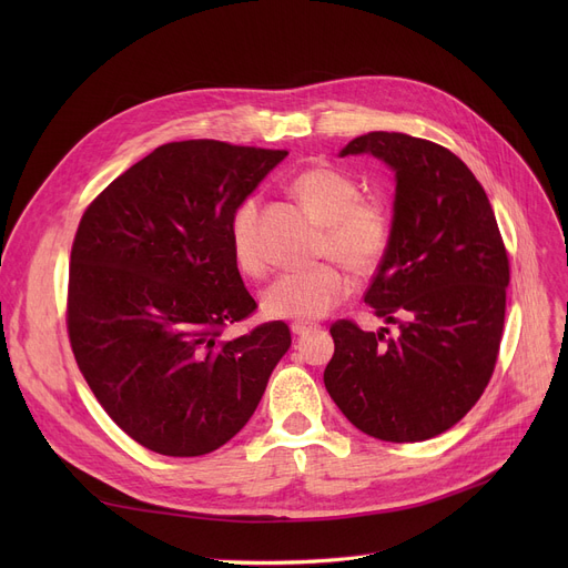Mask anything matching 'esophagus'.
I'll list each match as a JSON object with an SVG mask.
<instances>
[{
    "label": "esophagus",
    "instance_id": "34e87169",
    "mask_svg": "<svg viewBox=\"0 0 568 568\" xmlns=\"http://www.w3.org/2000/svg\"><path fill=\"white\" fill-rule=\"evenodd\" d=\"M290 329H292L294 336H306V334L317 329V324H313V322H292Z\"/></svg>",
    "mask_w": 568,
    "mask_h": 568
}]
</instances>
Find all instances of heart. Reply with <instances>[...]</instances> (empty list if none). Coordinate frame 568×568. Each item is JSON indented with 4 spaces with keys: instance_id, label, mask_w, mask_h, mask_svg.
<instances>
[{
    "instance_id": "heart-1",
    "label": "heart",
    "mask_w": 568,
    "mask_h": 568,
    "mask_svg": "<svg viewBox=\"0 0 568 568\" xmlns=\"http://www.w3.org/2000/svg\"><path fill=\"white\" fill-rule=\"evenodd\" d=\"M294 193L326 223L320 257L343 262L354 274H368L392 244V212L382 200L364 197L352 174L332 165H315L294 176ZM257 200L236 209L230 242L236 266L246 276L266 272V251L257 225ZM352 292V281L336 262L278 276L262 294V308L276 320H317L332 313Z\"/></svg>"
}]
</instances>
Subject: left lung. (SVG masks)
I'll return each mask as SVG.
<instances>
[{
	"label": "left lung",
	"instance_id": "1",
	"mask_svg": "<svg viewBox=\"0 0 568 568\" xmlns=\"http://www.w3.org/2000/svg\"><path fill=\"white\" fill-rule=\"evenodd\" d=\"M349 154L396 172L392 244L364 302L400 334L334 322L324 386L362 433L424 442L456 426L493 377L509 255L484 186L446 146L373 131L341 152Z\"/></svg>",
	"mask_w": 568,
	"mask_h": 568
}]
</instances>
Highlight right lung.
<instances>
[{
  "mask_svg": "<svg viewBox=\"0 0 568 568\" xmlns=\"http://www.w3.org/2000/svg\"><path fill=\"white\" fill-rule=\"evenodd\" d=\"M285 149L221 140L168 142L131 165L80 219L67 329L89 389L149 452H216L246 426L292 338L255 313L230 230Z\"/></svg>",
  "mask_w": 568,
  "mask_h": 568,
  "instance_id": "right-lung-1",
  "label": "right lung"
}]
</instances>
